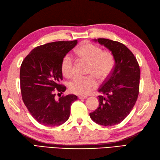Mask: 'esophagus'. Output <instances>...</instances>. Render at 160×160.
<instances>
[{
	"label": "esophagus",
	"mask_w": 160,
	"mask_h": 160,
	"mask_svg": "<svg viewBox=\"0 0 160 160\" xmlns=\"http://www.w3.org/2000/svg\"><path fill=\"white\" fill-rule=\"evenodd\" d=\"M79 99H86L87 98V96H82V95H79L78 96Z\"/></svg>",
	"instance_id": "obj_1"
}]
</instances>
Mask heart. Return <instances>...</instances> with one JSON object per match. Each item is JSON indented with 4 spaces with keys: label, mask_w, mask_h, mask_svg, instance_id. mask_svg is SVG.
<instances>
[{
    "label": "heart",
    "mask_w": 160,
    "mask_h": 160,
    "mask_svg": "<svg viewBox=\"0 0 160 160\" xmlns=\"http://www.w3.org/2000/svg\"><path fill=\"white\" fill-rule=\"evenodd\" d=\"M75 57L78 61L88 62L87 74L91 75L84 78H75L68 83L69 91L80 95H87L97 88L98 81L106 79L112 73L115 58L112 52L102 50L101 48L90 42H84L76 48ZM61 69L67 78L73 76V61L69 54L62 58Z\"/></svg>",
    "instance_id": "1"
}]
</instances>
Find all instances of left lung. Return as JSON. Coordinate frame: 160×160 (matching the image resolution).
<instances>
[{
  "label": "left lung",
  "mask_w": 160,
  "mask_h": 160,
  "mask_svg": "<svg viewBox=\"0 0 160 160\" xmlns=\"http://www.w3.org/2000/svg\"><path fill=\"white\" fill-rule=\"evenodd\" d=\"M112 52L115 65L110 75L98 89L99 107L89 114L92 120L103 126L120 123L134 106L139 94L140 70L135 56L116 41L95 39Z\"/></svg>",
  "instance_id": "8db88e82"
}]
</instances>
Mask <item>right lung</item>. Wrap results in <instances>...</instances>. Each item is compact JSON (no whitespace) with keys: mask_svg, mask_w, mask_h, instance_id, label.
I'll list each match as a JSON object with an SVG mask.
<instances>
[{"mask_svg":"<svg viewBox=\"0 0 160 160\" xmlns=\"http://www.w3.org/2000/svg\"><path fill=\"white\" fill-rule=\"evenodd\" d=\"M77 40L55 42L35 48L24 58L20 67L22 100L30 114L44 126H58L68 121L75 95L55 98L66 87L61 84V65L65 56L75 47Z\"/></svg>","mask_w":160,"mask_h":160,"instance_id":"1","label":"right lung"}]
</instances>
